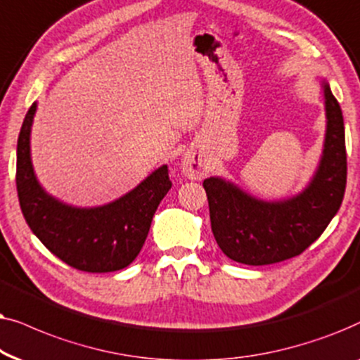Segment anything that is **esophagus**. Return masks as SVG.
<instances>
[{
	"instance_id": "34e87169",
	"label": "esophagus",
	"mask_w": 360,
	"mask_h": 360,
	"mask_svg": "<svg viewBox=\"0 0 360 360\" xmlns=\"http://www.w3.org/2000/svg\"><path fill=\"white\" fill-rule=\"evenodd\" d=\"M181 169L189 179H200L207 174V161L199 151L189 150L186 151L183 161H181Z\"/></svg>"
}]
</instances>
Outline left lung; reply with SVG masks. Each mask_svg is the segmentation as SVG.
<instances>
[{"label": "left lung", "instance_id": "left-lung-1", "mask_svg": "<svg viewBox=\"0 0 360 360\" xmlns=\"http://www.w3.org/2000/svg\"><path fill=\"white\" fill-rule=\"evenodd\" d=\"M321 87L326 110L323 155L301 193L263 200L224 177L204 179L210 227L230 260L258 266L300 255L318 240L341 207L347 177L342 110L326 80Z\"/></svg>", "mask_w": 360, "mask_h": 360}]
</instances>
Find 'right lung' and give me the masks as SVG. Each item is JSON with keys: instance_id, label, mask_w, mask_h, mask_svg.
I'll return each mask as SVG.
<instances>
[{"instance_id": "obj_1", "label": "right lung", "mask_w": 360, "mask_h": 360, "mask_svg": "<svg viewBox=\"0 0 360 360\" xmlns=\"http://www.w3.org/2000/svg\"><path fill=\"white\" fill-rule=\"evenodd\" d=\"M37 103L24 117L18 138L16 188L19 205L32 233L67 265L89 273L117 271L140 253L153 215L171 189L162 165L135 189L97 207H77L47 194L31 160V128Z\"/></svg>"}]
</instances>
